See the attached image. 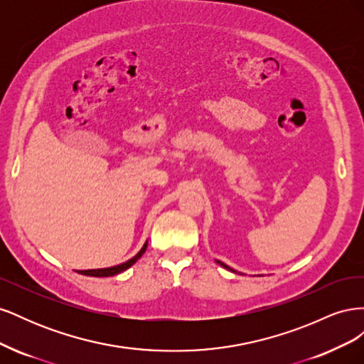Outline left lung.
<instances>
[{"instance_id":"left-lung-1","label":"left lung","mask_w":364,"mask_h":364,"mask_svg":"<svg viewBox=\"0 0 364 364\" xmlns=\"http://www.w3.org/2000/svg\"><path fill=\"white\" fill-rule=\"evenodd\" d=\"M217 262L220 264V266H222V267H225V269H228V270H230V272H234V273H240V272L234 270L232 267H229V266H226V264H225V262H222V261H218V259H217Z\"/></svg>"}]
</instances>
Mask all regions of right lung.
<instances>
[{"label": "right lung", "instance_id": "1", "mask_svg": "<svg viewBox=\"0 0 364 364\" xmlns=\"http://www.w3.org/2000/svg\"><path fill=\"white\" fill-rule=\"evenodd\" d=\"M147 245H149V241H146L144 243V246L141 247V250L136 253V255L134 257V258H130V259H127L126 262H121V264H118V266H112V267H105V269H90V270H77L79 272L80 274H86V277H97V278H103V277H114V274H118V273H121V272H124V270H127L129 267H132L134 266V264L144 255V252H146V249H147Z\"/></svg>", "mask_w": 364, "mask_h": 364}]
</instances>
